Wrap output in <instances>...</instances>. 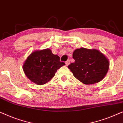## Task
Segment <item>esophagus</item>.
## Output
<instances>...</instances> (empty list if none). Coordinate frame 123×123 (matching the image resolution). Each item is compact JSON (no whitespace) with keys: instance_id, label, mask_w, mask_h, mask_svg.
<instances>
[{"instance_id":"esophagus-1","label":"esophagus","mask_w":123,"mask_h":123,"mask_svg":"<svg viewBox=\"0 0 123 123\" xmlns=\"http://www.w3.org/2000/svg\"><path fill=\"white\" fill-rule=\"evenodd\" d=\"M70 60H68L67 61L65 62V64H66V65L68 66V65H69V64H70Z\"/></svg>"}]
</instances>
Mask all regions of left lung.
<instances>
[{
    "instance_id": "8db88e82",
    "label": "left lung",
    "mask_w": 123,
    "mask_h": 123,
    "mask_svg": "<svg viewBox=\"0 0 123 123\" xmlns=\"http://www.w3.org/2000/svg\"><path fill=\"white\" fill-rule=\"evenodd\" d=\"M73 58L75 62L68 67L75 77L85 84L100 81L109 69V60L98 50L76 49L74 51Z\"/></svg>"
}]
</instances>
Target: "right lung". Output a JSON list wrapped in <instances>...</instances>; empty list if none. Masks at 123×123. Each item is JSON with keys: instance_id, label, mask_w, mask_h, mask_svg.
<instances>
[{"instance_id": "add662e5", "label": "right lung", "mask_w": 123, "mask_h": 123, "mask_svg": "<svg viewBox=\"0 0 123 123\" xmlns=\"http://www.w3.org/2000/svg\"><path fill=\"white\" fill-rule=\"evenodd\" d=\"M65 65L60 61L59 56L53 54L50 49H45L31 53L23 68L30 80L37 85H43L50 80L58 69Z\"/></svg>"}]
</instances>
